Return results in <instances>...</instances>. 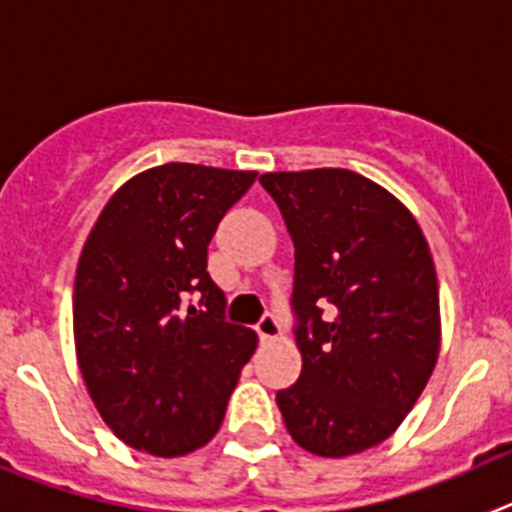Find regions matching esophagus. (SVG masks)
<instances>
[{
	"instance_id": "obj_1",
	"label": "esophagus",
	"mask_w": 512,
	"mask_h": 512,
	"mask_svg": "<svg viewBox=\"0 0 512 512\" xmlns=\"http://www.w3.org/2000/svg\"><path fill=\"white\" fill-rule=\"evenodd\" d=\"M256 333H259L261 341L269 343V341H274V338L282 336V323H279V320L274 318L271 312H266L264 318L259 320V325H256Z\"/></svg>"
}]
</instances>
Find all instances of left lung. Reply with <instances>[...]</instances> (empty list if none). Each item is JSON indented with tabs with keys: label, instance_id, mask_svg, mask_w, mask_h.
I'll return each instance as SVG.
<instances>
[{
	"label": "left lung",
	"instance_id": "obj_1",
	"mask_svg": "<svg viewBox=\"0 0 512 512\" xmlns=\"http://www.w3.org/2000/svg\"><path fill=\"white\" fill-rule=\"evenodd\" d=\"M259 182L295 243L302 372L277 392L284 425L315 456L361 454L400 428L438 361L431 248L413 212L356 171H269Z\"/></svg>",
	"mask_w": 512,
	"mask_h": 512
}]
</instances>
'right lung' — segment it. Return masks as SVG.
Listing matches in <instances>:
<instances>
[{
	"label": "right lung",
	"instance_id": "right-lung-1",
	"mask_svg": "<svg viewBox=\"0 0 512 512\" xmlns=\"http://www.w3.org/2000/svg\"><path fill=\"white\" fill-rule=\"evenodd\" d=\"M256 171L164 164L122 184L81 248L74 343L94 408L130 449L184 456L225 418L256 351L251 328L225 323L207 246ZM192 291L200 306H187Z\"/></svg>",
	"mask_w": 512,
	"mask_h": 512
}]
</instances>
